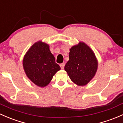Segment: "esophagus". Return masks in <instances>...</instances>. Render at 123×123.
<instances>
[{
    "instance_id": "34e87169",
    "label": "esophagus",
    "mask_w": 123,
    "mask_h": 123,
    "mask_svg": "<svg viewBox=\"0 0 123 123\" xmlns=\"http://www.w3.org/2000/svg\"><path fill=\"white\" fill-rule=\"evenodd\" d=\"M60 67H61V69H64V67H65V63L63 62V63H62V64H61Z\"/></svg>"
}]
</instances>
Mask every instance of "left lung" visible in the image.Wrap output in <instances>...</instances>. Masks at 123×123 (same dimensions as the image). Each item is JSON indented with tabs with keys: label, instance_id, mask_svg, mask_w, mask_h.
<instances>
[{
	"label": "left lung",
	"instance_id": "left-lung-1",
	"mask_svg": "<svg viewBox=\"0 0 123 123\" xmlns=\"http://www.w3.org/2000/svg\"><path fill=\"white\" fill-rule=\"evenodd\" d=\"M69 58L64 68L71 81L78 85L87 84L97 69L94 52L85 43L80 42L70 49Z\"/></svg>",
	"mask_w": 123,
	"mask_h": 123
}]
</instances>
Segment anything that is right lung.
Here are the masks:
<instances>
[{"mask_svg":"<svg viewBox=\"0 0 123 123\" xmlns=\"http://www.w3.org/2000/svg\"><path fill=\"white\" fill-rule=\"evenodd\" d=\"M23 65L28 78L41 87L48 84L53 76L61 69L55 62L49 45L41 41L36 42L27 52Z\"/></svg>","mask_w":123,"mask_h":123,"instance_id":"1","label":"right lung"}]
</instances>
